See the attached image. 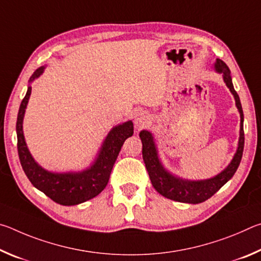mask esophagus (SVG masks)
<instances>
[{"label":"esophagus","instance_id":"esophagus-1","mask_svg":"<svg viewBox=\"0 0 261 261\" xmlns=\"http://www.w3.org/2000/svg\"><path fill=\"white\" fill-rule=\"evenodd\" d=\"M149 116L145 112H139L136 114L135 116V126L136 129H141L148 123Z\"/></svg>","mask_w":261,"mask_h":261}]
</instances>
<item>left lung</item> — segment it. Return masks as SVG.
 Returning <instances> with one entry per match:
<instances>
[{"mask_svg": "<svg viewBox=\"0 0 261 261\" xmlns=\"http://www.w3.org/2000/svg\"><path fill=\"white\" fill-rule=\"evenodd\" d=\"M214 68L216 72L222 73L223 81L230 90L233 98H235L236 107L241 115V130L237 151L226 169L214 176V177L200 180L183 179L170 174L163 167L160 159H159L158 149L151 132L146 130L140 131L139 137L141 143H143V159L148 171L149 179H151L154 189L168 199L179 202H188V204H199V202L205 201L213 196L214 193L218 192L232 177L241 163L243 149H244V129H243L244 115H243L241 100L235 88H233L230 70L227 67V64L220 59H216Z\"/></svg>", "mask_w": 261, "mask_h": 261, "instance_id": "8db88e82", "label": "left lung"}]
</instances>
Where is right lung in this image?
I'll list each match as a JSON object with an SVG mask.
<instances>
[{"mask_svg":"<svg viewBox=\"0 0 261 261\" xmlns=\"http://www.w3.org/2000/svg\"><path fill=\"white\" fill-rule=\"evenodd\" d=\"M45 67L35 70L29 83L40 77ZM32 87L29 85L28 92L21 101L17 116V147L20 165L33 187L49 197L60 205L72 206L90 200L98 196L108 184L110 173L116 161L118 153L126 138L134 135V123L127 121L114 126L103 140L102 146L91 167L78 173H53L39 166L31 155L25 143L23 134V120Z\"/></svg>","mask_w":261,"mask_h":261,"instance_id":"add662e5","label":"right lung"}]
</instances>
